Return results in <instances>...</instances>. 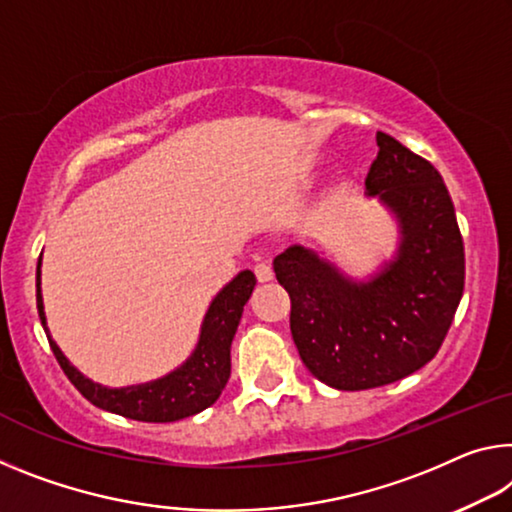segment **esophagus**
Returning <instances> with one entry per match:
<instances>
[{
  "label": "esophagus",
  "mask_w": 512,
  "mask_h": 512,
  "mask_svg": "<svg viewBox=\"0 0 512 512\" xmlns=\"http://www.w3.org/2000/svg\"><path fill=\"white\" fill-rule=\"evenodd\" d=\"M255 275H257L259 282H271V280H273L271 264L266 262V259H262V262H257V264H255Z\"/></svg>",
  "instance_id": "34e87169"
}]
</instances>
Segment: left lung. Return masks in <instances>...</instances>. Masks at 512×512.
Instances as JSON below:
<instances>
[{
  "label": "left lung",
  "instance_id": "obj_1",
  "mask_svg": "<svg viewBox=\"0 0 512 512\" xmlns=\"http://www.w3.org/2000/svg\"><path fill=\"white\" fill-rule=\"evenodd\" d=\"M369 196L392 209L401 243L369 282L303 246L273 259L291 298L289 326L314 378L344 392L396 383L440 351L465 287L456 209L431 161L378 132Z\"/></svg>",
  "mask_w": 512,
  "mask_h": 512
}]
</instances>
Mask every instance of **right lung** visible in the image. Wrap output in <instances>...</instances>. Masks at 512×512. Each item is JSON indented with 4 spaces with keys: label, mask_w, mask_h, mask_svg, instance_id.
I'll return each mask as SVG.
<instances>
[{
    "label": "right lung",
    "mask_w": 512,
    "mask_h": 512,
    "mask_svg": "<svg viewBox=\"0 0 512 512\" xmlns=\"http://www.w3.org/2000/svg\"><path fill=\"white\" fill-rule=\"evenodd\" d=\"M255 285V273L241 271L237 278L218 291V296L212 300L205 314V321H202L196 351L191 353V358L180 369L159 380H152V383L120 389L102 387L81 376L50 337V330L45 326L43 296H40V262L36 269V303L40 323H43L45 335L50 339L54 358L84 399L97 405V408L116 412L120 417L166 424V421L198 415L221 396L227 378H230V346L234 332H237L241 321L243 305L248 303Z\"/></svg>",
    "instance_id": "right-lung-1"
}]
</instances>
